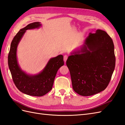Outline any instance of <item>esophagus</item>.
Masks as SVG:
<instances>
[{
  "label": "esophagus",
  "mask_w": 125,
  "mask_h": 125,
  "mask_svg": "<svg viewBox=\"0 0 125 125\" xmlns=\"http://www.w3.org/2000/svg\"><path fill=\"white\" fill-rule=\"evenodd\" d=\"M68 56L67 55H64V62L65 63L67 59H68Z\"/></svg>",
  "instance_id": "34e87169"
}]
</instances>
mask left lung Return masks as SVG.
I'll use <instances>...</instances> for the list:
<instances>
[{
    "label": "left lung",
    "mask_w": 125,
    "mask_h": 125,
    "mask_svg": "<svg viewBox=\"0 0 125 125\" xmlns=\"http://www.w3.org/2000/svg\"><path fill=\"white\" fill-rule=\"evenodd\" d=\"M115 62L114 45L109 35L100 30L90 33L81 50L69 56L66 62L73 89L82 96L104 90L110 82Z\"/></svg>",
    "instance_id": "8db88e82"
}]
</instances>
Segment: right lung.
I'll return each mask as SVG.
<instances>
[{
  "mask_svg": "<svg viewBox=\"0 0 125 125\" xmlns=\"http://www.w3.org/2000/svg\"><path fill=\"white\" fill-rule=\"evenodd\" d=\"M41 26L39 22H34L20 30L11 42L8 57L9 68L16 87L25 94L36 97L43 96L51 90L57 72L64 65L63 56L59 55L51 59L45 68L37 75H28L19 66L16 56L19 42L26 30L38 28Z\"/></svg>",
  "mask_w": 125,
  "mask_h": 125,
  "instance_id": "right-lung-1",
  "label": "right lung"
}]
</instances>
